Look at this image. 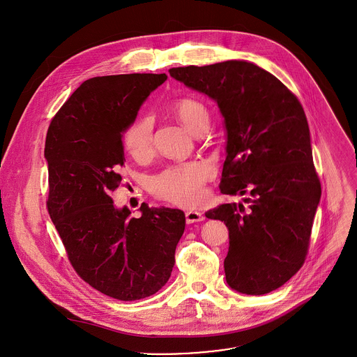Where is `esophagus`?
<instances>
[{"label":"esophagus","instance_id":"esophagus-1","mask_svg":"<svg viewBox=\"0 0 357 357\" xmlns=\"http://www.w3.org/2000/svg\"><path fill=\"white\" fill-rule=\"evenodd\" d=\"M204 219H205L204 213L197 212V211H188V212L185 213V220H187V223H188V225H191V223H197V222H202Z\"/></svg>","mask_w":357,"mask_h":357}]
</instances>
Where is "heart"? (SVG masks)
Listing matches in <instances>:
<instances>
[{"mask_svg": "<svg viewBox=\"0 0 357 357\" xmlns=\"http://www.w3.org/2000/svg\"><path fill=\"white\" fill-rule=\"evenodd\" d=\"M172 111L177 119L197 135L205 132L209 127V111L204 102L195 98L177 100ZM123 145L135 160H145L152 156L153 132L149 119L138 118L130 123L123 132ZM212 174L213 170L205 160L176 163L152 177L149 191L156 198L191 208L202 201L205 184Z\"/></svg>", "mask_w": 357, "mask_h": 357, "instance_id": "b5f03b06", "label": "heart"}]
</instances>
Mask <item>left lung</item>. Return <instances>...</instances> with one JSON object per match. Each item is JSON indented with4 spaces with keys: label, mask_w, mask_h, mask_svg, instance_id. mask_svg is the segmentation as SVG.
Here are the masks:
<instances>
[{
    "label": "left lung",
    "mask_w": 357,
    "mask_h": 357,
    "mask_svg": "<svg viewBox=\"0 0 357 357\" xmlns=\"http://www.w3.org/2000/svg\"><path fill=\"white\" fill-rule=\"evenodd\" d=\"M169 73L218 102L227 130L220 191L250 195L248 206L206 212L229 227L227 284L246 295L268 294L305 263L321 197L305 111L275 76L246 61Z\"/></svg>",
    "instance_id": "8db88e82"
}]
</instances>
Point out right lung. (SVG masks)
I'll return each instance as SVG.
<instances>
[{
  "instance_id": "right-lung-1",
  "label": "right lung",
  "mask_w": 357,
  "mask_h": 357,
  "mask_svg": "<svg viewBox=\"0 0 357 357\" xmlns=\"http://www.w3.org/2000/svg\"><path fill=\"white\" fill-rule=\"evenodd\" d=\"M165 73H131L86 80L51 120L50 218L82 280L119 301L156 294L170 278L176 246L185 229L183 211L149 208L141 218L116 209L111 194L121 181V132Z\"/></svg>"
}]
</instances>
